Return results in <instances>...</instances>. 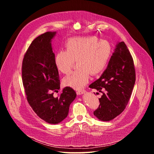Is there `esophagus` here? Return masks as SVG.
I'll list each match as a JSON object with an SVG mask.
<instances>
[{
	"mask_svg": "<svg viewBox=\"0 0 154 154\" xmlns=\"http://www.w3.org/2000/svg\"><path fill=\"white\" fill-rule=\"evenodd\" d=\"M85 92V90H80V91H76V94H78V95H81V94H84V93Z\"/></svg>",
	"mask_w": 154,
	"mask_h": 154,
	"instance_id": "esophagus-1",
	"label": "esophagus"
}]
</instances>
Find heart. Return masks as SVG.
Returning <instances> with one entry per match:
<instances>
[{"instance_id":"obj_1","label":"heart","mask_w":154,"mask_h":154,"mask_svg":"<svg viewBox=\"0 0 154 154\" xmlns=\"http://www.w3.org/2000/svg\"><path fill=\"white\" fill-rule=\"evenodd\" d=\"M66 51L60 50L54 58L55 67L63 74L68 73L74 60L78 67L63 79L65 85L81 89L88 83L91 74L97 75L105 68L110 58L112 47L108 41L97 40L94 36H80L68 40Z\"/></svg>"}]
</instances>
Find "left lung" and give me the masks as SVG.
<instances>
[{"mask_svg": "<svg viewBox=\"0 0 154 154\" xmlns=\"http://www.w3.org/2000/svg\"><path fill=\"white\" fill-rule=\"evenodd\" d=\"M136 82L133 58L124 43L116 45L108 66L99 79L89 85L103 93L94 115L100 121L109 122L125 110ZM106 91L103 93L101 90Z\"/></svg>", "mask_w": 154, "mask_h": 154, "instance_id": "8db88e82", "label": "left lung"}]
</instances>
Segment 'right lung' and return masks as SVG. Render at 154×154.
I'll list each match as a JSON object with an SVG mask.
<instances>
[{"mask_svg":"<svg viewBox=\"0 0 154 154\" xmlns=\"http://www.w3.org/2000/svg\"><path fill=\"white\" fill-rule=\"evenodd\" d=\"M57 32L49 31L32 42L23 59L22 76L27 100L36 115L49 124H58L67 118L76 93L65 87L59 97L60 82L54 63L52 40Z\"/></svg>","mask_w":154,"mask_h":154,"instance_id":"right-lung-1","label":"right lung"}]
</instances>
